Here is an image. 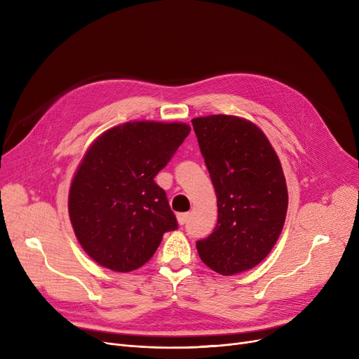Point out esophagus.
Returning a JSON list of instances; mask_svg holds the SVG:
<instances>
[{"label":"esophagus","instance_id":"esophagus-1","mask_svg":"<svg viewBox=\"0 0 359 359\" xmlns=\"http://www.w3.org/2000/svg\"><path fill=\"white\" fill-rule=\"evenodd\" d=\"M187 219H189V214H187V212L177 214V221H179L180 225H184L187 222Z\"/></svg>","mask_w":359,"mask_h":359}]
</instances>
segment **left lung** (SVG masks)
I'll return each mask as SVG.
<instances>
[{"label": "left lung", "mask_w": 359, "mask_h": 359, "mask_svg": "<svg viewBox=\"0 0 359 359\" xmlns=\"http://www.w3.org/2000/svg\"><path fill=\"white\" fill-rule=\"evenodd\" d=\"M192 125L218 199L212 234L196 241L199 257L221 275L252 269L272 250L285 222L288 192L279 158L249 121L212 115Z\"/></svg>", "instance_id": "left-lung-1"}]
</instances>
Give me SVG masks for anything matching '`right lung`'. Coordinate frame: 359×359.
Segmentation results:
<instances>
[{
    "instance_id": "obj_1",
    "label": "right lung",
    "mask_w": 359,
    "mask_h": 359,
    "mask_svg": "<svg viewBox=\"0 0 359 359\" xmlns=\"http://www.w3.org/2000/svg\"><path fill=\"white\" fill-rule=\"evenodd\" d=\"M189 132L184 123L128 122L88 148L71 184L68 210L75 236L99 265L138 269L153 257L163 234L179 227L154 177Z\"/></svg>"
}]
</instances>
